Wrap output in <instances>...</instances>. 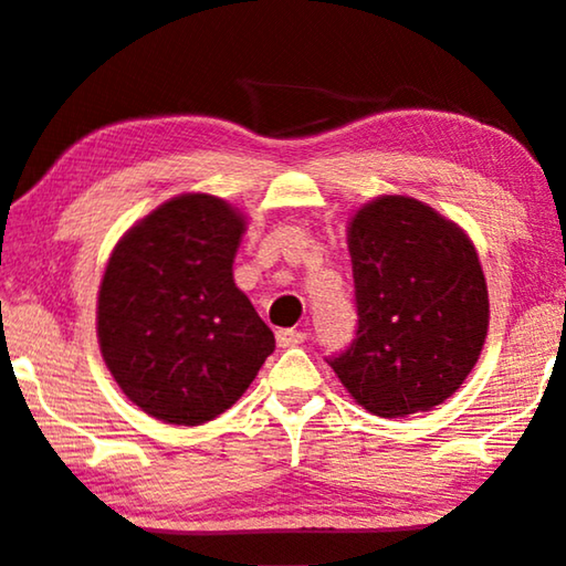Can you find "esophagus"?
I'll return each mask as SVG.
<instances>
[{"label":"esophagus","mask_w":566,"mask_h":566,"mask_svg":"<svg viewBox=\"0 0 566 566\" xmlns=\"http://www.w3.org/2000/svg\"><path fill=\"white\" fill-rule=\"evenodd\" d=\"M304 339H307V335L300 329H276V343H280V347H297Z\"/></svg>","instance_id":"esophagus-1"}]
</instances>
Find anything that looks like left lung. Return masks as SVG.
I'll list each match as a JSON object with an SVG mask.
<instances>
[{"label": "left lung", "mask_w": 566, "mask_h": 566, "mask_svg": "<svg viewBox=\"0 0 566 566\" xmlns=\"http://www.w3.org/2000/svg\"><path fill=\"white\" fill-rule=\"evenodd\" d=\"M357 329L327 357L349 396L380 418L441 406L476 365L489 292L469 237L408 196L349 221Z\"/></svg>", "instance_id": "obj_1"}]
</instances>
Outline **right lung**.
I'll list each match as a JSON object with an SVG mask.
<instances>
[{
	"label": "right lung",
	"instance_id": "obj_1",
	"mask_svg": "<svg viewBox=\"0 0 566 566\" xmlns=\"http://www.w3.org/2000/svg\"><path fill=\"white\" fill-rule=\"evenodd\" d=\"M244 219L184 193L133 227L107 262L97 337L113 378L148 416L201 426L234 406L274 332L234 284Z\"/></svg>",
	"mask_w": 566,
	"mask_h": 566
}]
</instances>
